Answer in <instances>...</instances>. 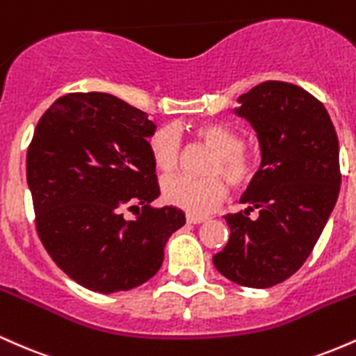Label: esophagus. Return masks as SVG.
<instances>
[{
	"label": "esophagus",
	"instance_id": "34e87169",
	"mask_svg": "<svg viewBox=\"0 0 356 356\" xmlns=\"http://www.w3.org/2000/svg\"><path fill=\"white\" fill-rule=\"evenodd\" d=\"M186 219L189 224H201L206 220V218H201V216H192V214H187Z\"/></svg>",
	"mask_w": 356,
	"mask_h": 356
}]
</instances>
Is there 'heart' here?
<instances>
[{
	"mask_svg": "<svg viewBox=\"0 0 356 356\" xmlns=\"http://www.w3.org/2000/svg\"><path fill=\"white\" fill-rule=\"evenodd\" d=\"M192 134L204 145L214 150L207 174L212 177L167 179L162 184V194L169 204L187 211L189 214H209L226 199L227 186L224 179L234 187H248L256 179L259 161L256 155L244 150L246 140L231 127L204 122L192 129ZM149 152L155 169L169 175L175 172L181 164V138L172 127H159L149 138Z\"/></svg>",
	"mask_w": 356,
	"mask_h": 356,
	"instance_id": "1",
	"label": "heart"
}]
</instances>
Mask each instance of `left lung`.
Masks as SVG:
<instances>
[{
  "label": "left lung",
  "mask_w": 356,
  "mask_h": 356,
  "mask_svg": "<svg viewBox=\"0 0 356 356\" xmlns=\"http://www.w3.org/2000/svg\"><path fill=\"white\" fill-rule=\"evenodd\" d=\"M238 104L261 165L241 197L248 209L224 216L229 241L212 263L232 283L261 289L288 280L312 254L340 194V147L326 108L298 85L264 81Z\"/></svg>",
  "instance_id": "1"
}]
</instances>
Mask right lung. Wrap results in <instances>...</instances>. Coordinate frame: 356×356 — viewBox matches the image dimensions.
<instances>
[{"instance_id":"right-lung-1","label":"right lung","mask_w":356,"mask_h":356,"mask_svg":"<svg viewBox=\"0 0 356 356\" xmlns=\"http://www.w3.org/2000/svg\"><path fill=\"white\" fill-rule=\"evenodd\" d=\"M145 112L104 92L68 93L36 125L26 181L36 231L56 266L92 291L110 295L159 271L172 232L186 224L159 197ZM138 209L127 221L123 211ZM143 211H140V207Z\"/></svg>"}]
</instances>
